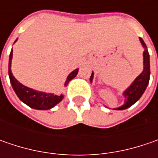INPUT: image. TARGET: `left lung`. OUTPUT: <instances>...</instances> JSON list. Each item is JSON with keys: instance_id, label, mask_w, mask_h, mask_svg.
Listing matches in <instances>:
<instances>
[{"instance_id": "obj_1", "label": "left lung", "mask_w": 158, "mask_h": 158, "mask_svg": "<svg viewBox=\"0 0 158 158\" xmlns=\"http://www.w3.org/2000/svg\"><path fill=\"white\" fill-rule=\"evenodd\" d=\"M140 41L142 45L144 47L143 52V71L140 76H138L135 78V80L133 82L128 88L127 89L123 92V96L125 97L126 100L125 104L122 106H119L118 108H116L115 110H125L131 106H133L136 101L140 99V98L143 94L144 90L146 89L149 82V75H150V67H149V54L147 46L145 45L144 41L142 38H140ZM93 72L90 76V82H92L93 79Z\"/></svg>"}]
</instances>
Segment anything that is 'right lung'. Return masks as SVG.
I'll use <instances>...</instances> for the list:
<instances>
[{
	"label": "right lung",
	"instance_id": "right-lung-1",
	"mask_svg": "<svg viewBox=\"0 0 158 158\" xmlns=\"http://www.w3.org/2000/svg\"><path fill=\"white\" fill-rule=\"evenodd\" d=\"M16 41V40H15ZM13 56V50H11L9 54V76L10 83L13 87V89L15 90V94L19 98V99L23 101L24 104H26L30 107L37 109V110H48L51 109L53 106H55L58 103H60L63 98V95L56 96L52 93H46L38 91L31 88H28L26 86L23 85L22 83L18 82L15 78V76L12 75L11 72V60ZM78 73V69H76L74 71L70 73L66 82L65 86L68 85V83L71 81L73 78H75Z\"/></svg>",
	"mask_w": 158,
	"mask_h": 158
}]
</instances>
